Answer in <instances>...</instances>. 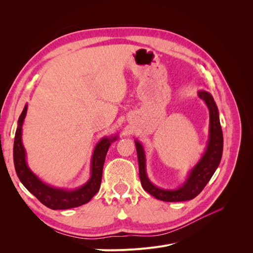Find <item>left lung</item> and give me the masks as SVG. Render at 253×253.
I'll list each match as a JSON object with an SVG mask.
<instances>
[{"label":"left lung","instance_id":"1","mask_svg":"<svg viewBox=\"0 0 253 253\" xmlns=\"http://www.w3.org/2000/svg\"><path fill=\"white\" fill-rule=\"evenodd\" d=\"M198 95L203 99L209 110V139L207 148L199 162L191 169L185 181L177 189L168 190L155 185L147 174L145 169V154L141 142L135 139L137 152L139 177L144 191L156 199L165 202H181L192 200L202 192L212 175L217 169L222 156L223 136L219 122V115L216 103L209 92L200 90Z\"/></svg>","mask_w":253,"mask_h":253}]
</instances>
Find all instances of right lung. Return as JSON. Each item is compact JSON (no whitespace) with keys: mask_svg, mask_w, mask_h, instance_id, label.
Masks as SVG:
<instances>
[{"mask_svg":"<svg viewBox=\"0 0 253 253\" xmlns=\"http://www.w3.org/2000/svg\"><path fill=\"white\" fill-rule=\"evenodd\" d=\"M26 112H28V104L24 105L18 119L14 145H13V160L21 183L40 202L53 210L70 209L88 203L100 188L105 156L112 142L118 139V135L102 137L96 143L91 158V175L85 184L76 190L55 188L40 179L26 163V153L21 139L22 125Z\"/></svg>","mask_w":253,"mask_h":253,"instance_id":"obj_1","label":"right lung"}]
</instances>
